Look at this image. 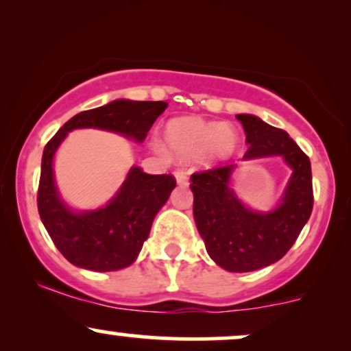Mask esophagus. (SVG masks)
<instances>
[{
  "mask_svg": "<svg viewBox=\"0 0 351 351\" xmlns=\"http://www.w3.org/2000/svg\"><path fill=\"white\" fill-rule=\"evenodd\" d=\"M175 180H176V183L180 184V186H186V184H188V175H186V171L176 170V171H175Z\"/></svg>",
  "mask_w": 351,
  "mask_h": 351,
  "instance_id": "34e87169",
  "label": "esophagus"
}]
</instances>
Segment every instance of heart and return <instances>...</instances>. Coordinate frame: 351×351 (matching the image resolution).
Returning a JSON list of instances; mask_svg holds the SVG:
<instances>
[{"instance_id":"b5f03b06","label":"heart","mask_w":351,"mask_h":351,"mask_svg":"<svg viewBox=\"0 0 351 351\" xmlns=\"http://www.w3.org/2000/svg\"><path fill=\"white\" fill-rule=\"evenodd\" d=\"M163 143L153 140V150L195 158L201 167H217L228 162L241 145L239 132L234 125L203 120L199 117H175L163 127Z\"/></svg>"}]
</instances>
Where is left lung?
Returning a JSON list of instances; mask_svg holds the SVG:
<instances>
[{"label": "left lung", "mask_w": 351, "mask_h": 351, "mask_svg": "<svg viewBox=\"0 0 351 351\" xmlns=\"http://www.w3.org/2000/svg\"><path fill=\"white\" fill-rule=\"evenodd\" d=\"M245 132L244 162L282 156L292 170L284 195L271 211H256L237 198L231 188L237 165L195 173L193 215L206 251L229 272H251L267 267L285 256L312 215L310 160L287 132L251 114L236 115Z\"/></svg>", "instance_id": "8db88e82"}]
</instances>
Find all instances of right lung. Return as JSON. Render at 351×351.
I'll list each match as a JSON object with an SVG mask.
<instances>
[{"instance_id":"obj_1","label":"right lung","mask_w":351,"mask_h":351,"mask_svg":"<svg viewBox=\"0 0 351 351\" xmlns=\"http://www.w3.org/2000/svg\"><path fill=\"white\" fill-rule=\"evenodd\" d=\"M167 107L162 100H114L74 115L44 147L39 216L52 243L71 264L94 272L119 271L134 264L176 181L171 175H147L142 168L132 167L106 206L75 211L60 198L56 184L52 165L60 143L75 128H99L142 143Z\"/></svg>"}]
</instances>
